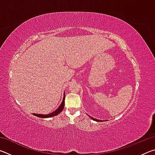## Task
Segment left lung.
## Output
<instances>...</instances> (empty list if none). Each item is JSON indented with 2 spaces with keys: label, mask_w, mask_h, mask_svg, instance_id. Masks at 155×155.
<instances>
[{
  "label": "left lung",
  "mask_w": 155,
  "mask_h": 155,
  "mask_svg": "<svg viewBox=\"0 0 155 155\" xmlns=\"http://www.w3.org/2000/svg\"><path fill=\"white\" fill-rule=\"evenodd\" d=\"M91 119L94 120H95V121H98V122H99V120H96V119H95V118H93V117H91Z\"/></svg>",
  "instance_id": "left-lung-1"
}]
</instances>
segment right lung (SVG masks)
I'll return each instance as SVG.
<instances>
[{"mask_svg":"<svg viewBox=\"0 0 155 155\" xmlns=\"http://www.w3.org/2000/svg\"><path fill=\"white\" fill-rule=\"evenodd\" d=\"M64 106H65V94L64 96V98H63V101L61 104V105L59 107V108L56 109L55 111H53L51 114H48V115H42V114H33L34 115H35L37 117H43V118H46V117H53L54 115H58L59 114H60L62 111L63 109L64 108Z\"/></svg>","mask_w":155,"mask_h":155,"instance_id":"1","label":"right lung"}]
</instances>
